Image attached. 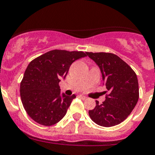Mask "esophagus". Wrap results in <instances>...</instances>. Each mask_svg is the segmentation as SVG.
I'll list each match as a JSON object with an SVG mask.
<instances>
[{
    "label": "esophagus",
    "instance_id": "34e87169",
    "mask_svg": "<svg viewBox=\"0 0 155 155\" xmlns=\"http://www.w3.org/2000/svg\"><path fill=\"white\" fill-rule=\"evenodd\" d=\"M80 99H84V100H85V99H87V98L86 96H85V95H80Z\"/></svg>",
    "mask_w": 155,
    "mask_h": 155
}]
</instances>
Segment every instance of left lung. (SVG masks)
Wrapping results in <instances>:
<instances>
[{
    "label": "left lung",
    "mask_w": 155,
    "mask_h": 155,
    "mask_svg": "<svg viewBox=\"0 0 155 155\" xmlns=\"http://www.w3.org/2000/svg\"><path fill=\"white\" fill-rule=\"evenodd\" d=\"M86 54L100 69L103 81L109 92L103 104L96 101L95 107L89 110L90 118L105 127L118 125L127 118L139 100L136 74L121 58L113 53Z\"/></svg>",
    "instance_id": "obj_1"
}]
</instances>
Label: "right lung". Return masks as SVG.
I'll list each match as a JSON object with an SVG mask.
<instances>
[{
	"label": "right lung",
	"mask_w": 155,
	"mask_h": 155,
	"mask_svg": "<svg viewBox=\"0 0 155 155\" xmlns=\"http://www.w3.org/2000/svg\"><path fill=\"white\" fill-rule=\"evenodd\" d=\"M87 56L84 51L52 50L28 65L20 92L24 108L34 121L44 126L60 122L75 95L60 93L59 83L64 80L71 64Z\"/></svg>",
	"instance_id": "1"
}]
</instances>
